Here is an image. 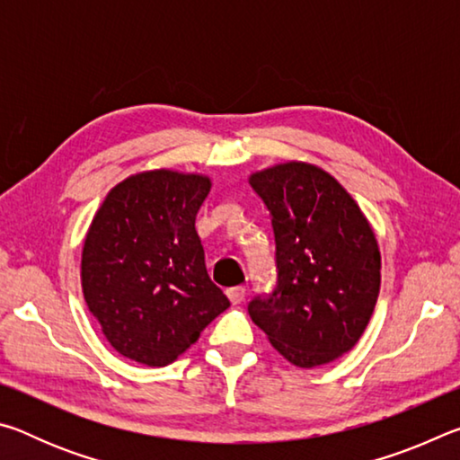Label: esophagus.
<instances>
[{
	"instance_id": "esophagus-1",
	"label": "esophagus",
	"mask_w": 460,
	"mask_h": 460,
	"mask_svg": "<svg viewBox=\"0 0 460 460\" xmlns=\"http://www.w3.org/2000/svg\"><path fill=\"white\" fill-rule=\"evenodd\" d=\"M227 296L231 300V305H241L245 298V288L243 286H235V288H229L227 290Z\"/></svg>"
}]
</instances>
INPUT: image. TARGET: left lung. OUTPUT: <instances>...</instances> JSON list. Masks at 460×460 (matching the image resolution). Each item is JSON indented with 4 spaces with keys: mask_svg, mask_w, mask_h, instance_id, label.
Segmentation results:
<instances>
[{
    "mask_svg": "<svg viewBox=\"0 0 460 460\" xmlns=\"http://www.w3.org/2000/svg\"><path fill=\"white\" fill-rule=\"evenodd\" d=\"M276 237L278 286L249 316L296 367L331 363L357 345L376 308L381 255L367 217L339 181L308 162L249 176Z\"/></svg>",
    "mask_w": 460,
    "mask_h": 460,
    "instance_id": "obj_1",
    "label": "left lung"
}]
</instances>
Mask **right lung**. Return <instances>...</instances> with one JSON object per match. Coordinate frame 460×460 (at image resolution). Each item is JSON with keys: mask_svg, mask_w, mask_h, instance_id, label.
Listing matches in <instances>:
<instances>
[{"mask_svg": "<svg viewBox=\"0 0 460 460\" xmlns=\"http://www.w3.org/2000/svg\"><path fill=\"white\" fill-rule=\"evenodd\" d=\"M208 192L205 174L146 170L115 184L93 217L81 255L83 296L109 345L131 361H176L229 308L194 229Z\"/></svg>", "mask_w": 460, "mask_h": 460, "instance_id": "obj_1", "label": "right lung"}]
</instances>
